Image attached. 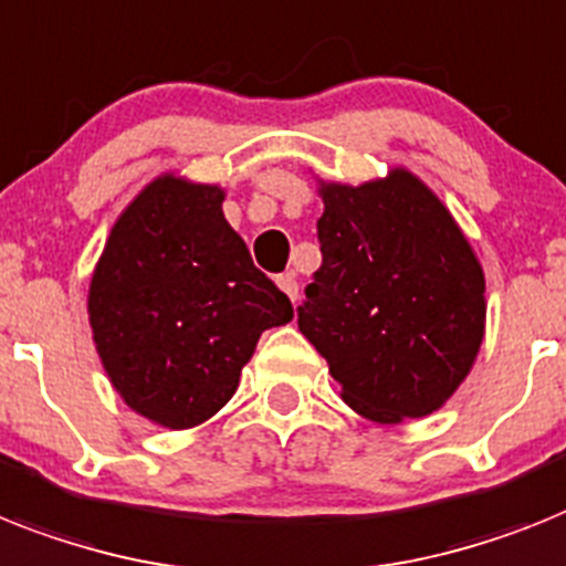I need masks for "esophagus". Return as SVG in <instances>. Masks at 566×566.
Listing matches in <instances>:
<instances>
[{"label": "esophagus", "mask_w": 566, "mask_h": 566, "mask_svg": "<svg viewBox=\"0 0 566 566\" xmlns=\"http://www.w3.org/2000/svg\"><path fill=\"white\" fill-rule=\"evenodd\" d=\"M277 286H280V292L286 294L289 301L297 303V280H294V274H280Z\"/></svg>", "instance_id": "1"}]
</instances>
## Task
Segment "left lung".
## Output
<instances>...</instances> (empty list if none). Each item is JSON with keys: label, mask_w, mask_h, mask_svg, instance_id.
Returning a JSON list of instances; mask_svg holds the SVG:
<instances>
[{"label": "left lung", "mask_w": 566, "mask_h": 566, "mask_svg": "<svg viewBox=\"0 0 566 566\" xmlns=\"http://www.w3.org/2000/svg\"><path fill=\"white\" fill-rule=\"evenodd\" d=\"M317 196L324 263L297 326L364 419L428 417L478 361L483 265L454 213L408 167L361 185L317 179Z\"/></svg>", "instance_id": "left-lung-1"}]
</instances>
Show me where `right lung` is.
<instances>
[{
    "mask_svg": "<svg viewBox=\"0 0 566 566\" xmlns=\"http://www.w3.org/2000/svg\"><path fill=\"white\" fill-rule=\"evenodd\" d=\"M222 202L219 185L161 172L120 210L88 280V326L112 387L170 431L226 408L260 335L294 317Z\"/></svg>",
    "mask_w": 566,
    "mask_h": 566,
    "instance_id": "add662e5",
    "label": "right lung"
}]
</instances>
